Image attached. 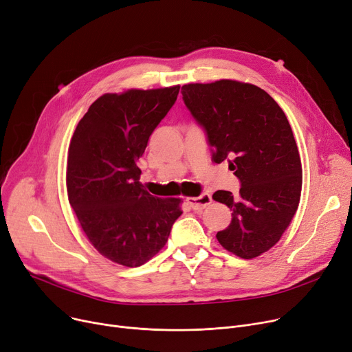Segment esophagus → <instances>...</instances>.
Listing matches in <instances>:
<instances>
[{
  "instance_id": "34e87169",
  "label": "esophagus",
  "mask_w": 352,
  "mask_h": 352,
  "mask_svg": "<svg viewBox=\"0 0 352 352\" xmlns=\"http://www.w3.org/2000/svg\"><path fill=\"white\" fill-rule=\"evenodd\" d=\"M211 201H212V198L210 194H201L199 197L187 198V202L194 211H202L204 208H207L211 204Z\"/></svg>"
}]
</instances>
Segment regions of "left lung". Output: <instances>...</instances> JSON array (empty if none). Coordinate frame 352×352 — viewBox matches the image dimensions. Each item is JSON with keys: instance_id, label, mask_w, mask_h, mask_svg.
I'll return each mask as SVG.
<instances>
[{"instance_id": "8db88e82", "label": "left lung", "mask_w": 352, "mask_h": 352, "mask_svg": "<svg viewBox=\"0 0 352 352\" xmlns=\"http://www.w3.org/2000/svg\"><path fill=\"white\" fill-rule=\"evenodd\" d=\"M181 92L212 160L228 161L241 182L238 197L223 190L212 195L232 210L218 243L244 260L261 255L280 241L301 197V158L284 111L260 87L232 80L187 84Z\"/></svg>"}]
</instances>
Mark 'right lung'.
<instances>
[{"mask_svg":"<svg viewBox=\"0 0 352 352\" xmlns=\"http://www.w3.org/2000/svg\"><path fill=\"white\" fill-rule=\"evenodd\" d=\"M178 92L179 85L104 94L91 104L71 138L69 204L89 243L124 267L150 261L182 214L179 198L162 199L142 190L137 165Z\"/></svg>","mask_w":352,"mask_h":352,"instance_id":"add662e5","label":"right lung"}]
</instances>
